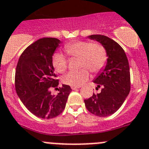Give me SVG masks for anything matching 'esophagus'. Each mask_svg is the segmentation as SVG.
Returning a JSON list of instances; mask_svg holds the SVG:
<instances>
[{
	"label": "esophagus",
	"instance_id": "1",
	"mask_svg": "<svg viewBox=\"0 0 149 149\" xmlns=\"http://www.w3.org/2000/svg\"><path fill=\"white\" fill-rule=\"evenodd\" d=\"M80 87H76V86H71V89L72 90H76V89L79 88Z\"/></svg>",
	"mask_w": 149,
	"mask_h": 149
}]
</instances>
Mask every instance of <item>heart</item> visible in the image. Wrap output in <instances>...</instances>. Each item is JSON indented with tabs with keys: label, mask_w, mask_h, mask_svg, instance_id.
I'll list each match as a JSON object with an SVG mask.
<instances>
[{
	"label": "heart",
	"mask_w": 149,
	"mask_h": 149,
	"mask_svg": "<svg viewBox=\"0 0 149 149\" xmlns=\"http://www.w3.org/2000/svg\"><path fill=\"white\" fill-rule=\"evenodd\" d=\"M64 50L70 57H79V66L84 67L78 70L70 71L62 77L63 83L68 85L79 87L85 83L90 78L88 70L97 73L104 68L107 60L106 49L99 43L75 41L66 44ZM52 62L58 73H64L68 68V59L62 54H54Z\"/></svg>",
	"instance_id": "heart-1"
}]
</instances>
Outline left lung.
<instances>
[{
	"label": "left lung",
	"instance_id": "1",
	"mask_svg": "<svg viewBox=\"0 0 149 149\" xmlns=\"http://www.w3.org/2000/svg\"><path fill=\"white\" fill-rule=\"evenodd\" d=\"M98 42L106 49L107 60L93 82L100 93L84 100L87 110L98 117H107L121 107L130 92V71L127 56L118 43L108 37L93 34L87 37Z\"/></svg>",
	"mask_w": 149,
	"mask_h": 149
}]
</instances>
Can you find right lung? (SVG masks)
<instances>
[{"mask_svg": "<svg viewBox=\"0 0 149 149\" xmlns=\"http://www.w3.org/2000/svg\"><path fill=\"white\" fill-rule=\"evenodd\" d=\"M61 42L51 37L37 40L23 51L17 65V94L25 107L40 118H54L60 115L72 90L69 85L62 84V88H57L56 95L51 93V88L59 84L52 59Z\"/></svg>", "mask_w": 149, "mask_h": 149, "instance_id": "obj_1", "label": "right lung"}]
</instances>
